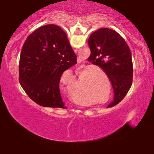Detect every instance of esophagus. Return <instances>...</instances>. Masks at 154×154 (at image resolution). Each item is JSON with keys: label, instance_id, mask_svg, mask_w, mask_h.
Instances as JSON below:
<instances>
[{"label": "esophagus", "instance_id": "34e87169", "mask_svg": "<svg viewBox=\"0 0 154 154\" xmlns=\"http://www.w3.org/2000/svg\"><path fill=\"white\" fill-rule=\"evenodd\" d=\"M75 51H77V49H75Z\"/></svg>", "mask_w": 154, "mask_h": 154}]
</instances>
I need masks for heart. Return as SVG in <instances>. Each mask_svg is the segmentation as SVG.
Returning <instances> with one entry per match:
<instances>
[{
    "mask_svg": "<svg viewBox=\"0 0 154 154\" xmlns=\"http://www.w3.org/2000/svg\"><path fill=\"white\" fill-rule=\"evenodd\" d=\"M88 71H85V72H81V73H80V76H81V77H83V75H84L85 73H87V72H88ZM98 73H102V71H100V70H94V71H91L90 72H89V73H88V77H91V76H92V75H93L98 74Z\"/></svg>",
    "mask_w": 154,
    "mask_h": 154,
    "instance_id": "heart-1",
    "label": "heart"
}]
</instances>
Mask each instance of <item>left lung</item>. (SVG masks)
Wrapping results in <instances>:
<instances>
[{"label": "left lung", "instance_id": "8db88e82", "mask_svg": "<svg viewBox=\"0 0 154 154\" xmlns=\"http://www.w3.org/2000/svg\"><path fill=\"white\" fill-rule=\"evenodd\" d=\"M88 42L91 51L88 60L106 72L113 88V101L108 106L118 105L132 83L133 65L129 47L116 31L106 28L94 32Z\"/></svg>", "mask_w": 154, "mask_h": 154}]
</instances>
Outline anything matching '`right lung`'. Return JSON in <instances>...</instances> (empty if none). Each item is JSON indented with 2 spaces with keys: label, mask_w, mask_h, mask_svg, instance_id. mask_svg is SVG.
<instances>
[{
  "label": "right lung",
  "mask_w": 154,
  "mask_h": 154,
  "mask_svg": "<svg viewBox=\"0 0 154 154\" xmlns=\"http://www.w3.org/2000/svg\"><path fill=\"white\" fill-rule=\"evenodd\" d=\"M77 64L67 36L48 24L28 36L21 51L19 82L34 102L44 107L62 108L59 83L63 72Z\"/></svg>",
  "instance_id": "add662e5"
}]
</instances>
